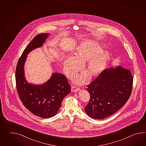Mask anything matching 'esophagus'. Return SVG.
Returning <instances> with one entry per match:
<instances>
[{
	"label": "esophagus",
	"instance_id": "esophagus-1",
	"mask_svg": "<svg viewBox=\"0 0 146 146\" xmlns=\"http://www.w3.org/2000/svg\"><path fill=\"white\" fill-rule=\"evenodd\" d=\"M80 88H78L76 86H72L71 87V91L72 92H78L79 91Z\"/></svg>",
	"mask_w": 146,
	"mask_h": 146
}]
</instances>
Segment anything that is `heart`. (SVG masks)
<instances>
[{
	"label": "heart",
	"mask_w": 146,
	"mask_h": 146,
	"mask_svg": "<svg viewBox=\"0 0 146 146\" xmlns=\"http://www.w3.org/2000/svg\"><path fill=\"white\" fill-rule=\"evenodd\" d=\"M101 47L99 44L92 41H87L82 43L75 53V56H70L65 60L64 70L68 76L76 74L80 70L81 65L87 62L84 68V71L90 78L96 76L103 71L106 68L109 54L106 51L99 52ZM87 78L86 74L78 75L76 82L82 83Z\"/></svg>",
	"instance_id": "b5f03b06"
}]
</instances>
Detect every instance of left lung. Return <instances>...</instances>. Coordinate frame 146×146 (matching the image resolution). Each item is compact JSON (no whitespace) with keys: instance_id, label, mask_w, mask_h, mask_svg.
Instances as JSON below:
<instances>
[{"instance_id":"left-lung-1","label":"left lung","mask_w":146,"mask_h":146,"mask_svg":"<svg viewBox=\"0 0 146 146\" xmlns=\"http://www.w3.org/2000/svg\"><path fill=\"white\" fill-rule=\"evenodd\" d=\"M133 76L130 70L117 66L105 70L87 86L90 99L85 107L90 117L103 119L119 110L131 93Z\"/></svg>"}]
</instances>
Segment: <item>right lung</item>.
Returning a JSON list of instances; mask_svg holds the SVG:
<instances>
[{"mask_svg": "<svg viewBox=\"0 0 146 146\" xmlns=\"http://www.w3.org/2000/svg\"><path fill=\"white\" fill-rule=\"evenodd\" d=\"M49 35L47 33L40 34L30 42L18 60L15 75L17 90L24 106L35 115L45 119L57 113L63 100L71 92L65 76L57 72L53 73L42 84H32L25 78L24 65L27 55L42 46Z\"/></svg>", "mask_w": 146, "mask_h": 146, "instance_id": "right-lung-1", "label": "right lung"}]
</instances>
